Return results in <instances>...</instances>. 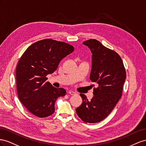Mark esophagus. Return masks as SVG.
Wrapping results in <instances>:
<instances>
[{
    "label": "esophagus",
    "instance_id": "1",
    "mask_svg": "<svg viewBox=\"0 0 146 146\" xmlns=\"http://www.w3.org/2000/svg\"><path fill=\"white\" fill-rule=\"evenodd\" d=\"M68 93L69 94H70V95H75L76 93L75 92H74V91H73V90H69L68 92Z\"/></svg>",
    "mask_w": 146,
    "mask_h": 146
}]
</instances>
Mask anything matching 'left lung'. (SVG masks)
Wrapping results in <instances>:
<instances>
[{
  "mask_svg": "<svg viewBox=\"0 0 146 146\" xmlns=\"http://www.w3.org/2000/svg\"><path fill=\"white\" fill-rule=\"evenodd\" d=\"M92 54L90 80L97 83L94 96L89 101L81 94L82 103L76 114L86 123H97L105 119L121 98L126 72L121 57L99 41L90 39L82 43Z\"/></svg>",
  "mask_w": 146,
  "mask_h": 146,
  "instance_id": "8db88e82",
  "label": "left lung"
}]
</instances>
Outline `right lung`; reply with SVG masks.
I'll list each match as a JSON object with an SVG mask.
<instances>
[{
	"label": "right lung",
	"instance_id": "1",
	"mask_svg": "<svg viewBox=\"0 0 146 146\" xmlns=\"http://www.w3.org/2000/svg\"><path fill=\"white\" fill-rule=\"evenodd\" d=\"M73 51L68 43L45 39L31 45L21 57L16 70V89L20 102L32 114L41 118L52 114L57 98L65 96L66 90L52 86L46 76Z\"/></svg>",
	"mask_w": 146,
	"mask_h": 146
}]
</instances>
